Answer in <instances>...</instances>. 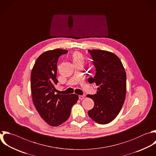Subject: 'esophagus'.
Returning <instances> with one entry per match:
<instances>
[{
    "mask_svg": "<svg viewBox=\"0 0 156 156\" xmlns=\"http://www.w3.org/2000/svg\"><path fill=\"white\" fill-rule=\"evenodd\" d=\"M79 98L80 100H83L85 98V96H82V95H80L79 96Z\"/></svg>",
    "mask_w": 156,
    "mask_h": 156,
    "instance_id": "34e87169",
    "label": "esophagus"
}]
</instances>
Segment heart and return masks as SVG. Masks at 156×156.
I'll list each match as a JSON object with an SVG mask.
<instances>
[{
	"label": "heart",
	"instance_id": "heart-1",
	"mask_svg": "<svg viewBox=\"0 0 156 156\" xmlns=\"http://www.w3.org/2000/svg\"><path fill=\"white\" fill-rule=\"evenodd\" d=\"M72 60L74 64L76 63H83L84 57L83 55L80 52H74L71 56Z\"/></svg>",
	"mask_w": 156,
	"mask_h": 156
}]
</instances>
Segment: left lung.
I'll list each match as a JSON object with an SVG mask.
<instances>
[{
	"instance_id": "8db88e82",
	"label": "left lung",
	"mask_w": 156,
	"mask_h": 156,
	"mask_svg": "<svg viewBox=\"0 0 156 156\" xmlns=\"http://www.w3.org/2000/svg\"><path fill=\"white\" fill-rule=\"evenodd\" d=\"M96 73L89 77L90 83L99 87L94 95L87 96L94 102V107L88 112L89 116L100 124L112 121L123 105L126 93V74L124 66L117 55L104 50H88Z\"/></svg>"
}]
</instances>
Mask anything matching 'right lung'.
Here are the masks:
<instances>
[{
    "label": "right lung",
    "instance_id": "add662e5",
    "mask_svg": "<svg viewBox=\"0 0 156 156\" xmlns=\"http://www.w3.org/2000/svg\"><path fill=\"white\" fill-rule=\"evenodd\" d=\"M68 51L56 49L44 52L37 59L31 73V91L33 103L40 116L51 126H58L69 117L78 95L55 94L57 62Z\"/></svg>",
    "mask_w": 156,
    "mask_h": 156
}]
</instances>
